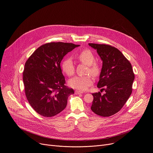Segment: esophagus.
I'll return each mask as SVG.
<instances>
[{"mask_svg": "<svg viewBox=\"0 0 153 153\" xmlns=\"http://www.w3.org/2000/svg\"><path fill=\"white\" fill-rule=\"evenodd\" d=\"M82 93H83V92L79 91H75V94H82Z\"/></svg>", "mask_w": 153, "mask_h": 153, "instance_id": "obj_1", "label": "esophagus"}]
</instances>
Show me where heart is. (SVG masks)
<instances>
[{
  "mask_svg": "<svg viewBox=\"0 0 153 153\" xmlns=\"http://www.w3.org/2000/svg\"><path fill=\"white\" fill-rule=\"evenodd\" d=\"M76 59L82 63L88 65L87 73H90L93 77H97L101 71L100 65L98 62L94 61V55L91 50L85 49L76 55ZM62 71L69 77L74 75L75 66L72 59L67 57L61 62ZM93 84V79L89 75L83 76H76L69 80V85L73 88L85 91Z\"/></svg>",
  "mask_w": 153,
  "mask_h": 153,
  "instance_id": "1",
  "label": "heart"
}]
</instances>
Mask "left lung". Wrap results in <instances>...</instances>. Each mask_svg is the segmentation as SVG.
Segmentation results:
<instances>
[{
    "label": "left lung",
    "instance_id": "left-lung-1",
    "mask_svg": "<svg viewBox=\"0 0 153 153\" xmlns=\"http://www.w3.org/2000/svg\"><path fill=\"white\" fill-rule=\"evenodd\" d=\"M103 61L97 87L100 92L92 93L91 109L97 115L107 117L119 112L132 91L135 79L131 64L117 48L109 45L89 43Z\"/></svg>",
    "mask_w": 153,
    "mask_h": 153
}]
</instances>
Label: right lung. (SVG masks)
<instances>
[{
	"label": "right lung",
	"mask_w": 153,
	"mask_h": 153,
	"mask_svg": "<svg viewBox=\"0 0 153 153\" xmlns=\"http://www.w3.org/2000/svg\"><path fill=\"white\" fill-rule=\"evenodd\" d=\"M80 45L49 42L38 48L26 61L23 81L27 99L32 108L45 117H54L67 106L71 88L65 85L60 63L64 56Z\"/></svg>",
	"instance_id": "obj_1"
}]
</instances>
